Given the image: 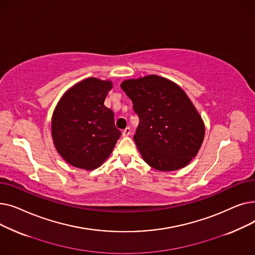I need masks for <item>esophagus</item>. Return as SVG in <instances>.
Wrapping results in <instances>:
<instances>
[{"instance_id":"34e87169","label":"esophagus","mask_w":255,"mask_h":255,"mask_svg":"<svg viewBox=\"0 0 255 255\" xmlns=\"http://www.w3.org/2000/svg\"><path fill=\"white\" fill-rule=\"evenodd\" d=\"M130 133H131V129L129 127H127L126 129L123 130L122 134H123V136H128V135H130Z\"/></svg>"}]
</instances>
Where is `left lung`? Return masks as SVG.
<instances>
[{
	"instance_id": "1",
	"label": "left lung",
	"mask_w": 255,
	"mask_h": 255,
	"mask_svg": "<svg viewBox=\"0 0 255 255\" xmlns=\"http://www.w3.org/2000/svg\"><path fill=\"white\" fill-rule=\"evenodd\" d=\"M121 88L139 117L133 139L144 161L160 171L188 165L204 141L205 123L182 88L155 74L126 79Z\"/></svg>"
}]
</instances>
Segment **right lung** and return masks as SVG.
<instances>
[{
    "mask_svg": "<svg viewBox=\"0 0 255 255\" xmlns=\"http://www.w3.org/2000/svg\"><path fill=\"white\" fill-rule=\"evenodd\" d=\"M111 80L89 77L65 92L51 118L57 152L74 167L93 170L112 154L121 131L114 112L104 105Z\"/></svg>",
    "mask_w": 255,
    "mask_h": 255,
    "instance_id": "obj_1",
    "label": "right lung"
}]
</instances>
